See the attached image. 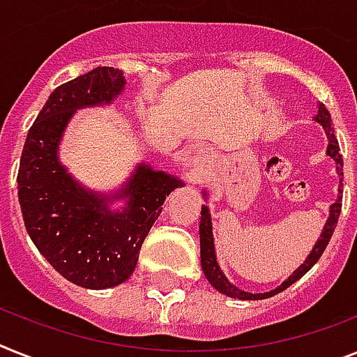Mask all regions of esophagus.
<instances>
[{"label": "esophagus", "mask_w": 357, "mask_h": 357, "mask_svg": "<svg viewBox=\"0 0 357 357\" xmlns=\"http://www.w3.org/2000/svg\"><path fill=\"white\" fill-rule=\"evenodd\" d=\"M188 178H190L191 184H197L200 181V172H202V153L193 151L188 158Z\"/></svg>", "instance_id": "34e87169"}]
</instances>
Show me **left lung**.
Returning <instances> with one entry per match:
<instances>
[{
  "label": "left lung",
  "mask_w": 357,
  "mask_h": 357,
  "mask_svg": "<svg viewBox=\"0 0 357 357\" xmlns=\"http://www.w3.org/2000/svg\"><path fill=\"white\" fill-rule=\"evenodd\" d=\"M321 128L325 129L326 140H328V146H326V157H331L335 164V173L340 176V185H337V199H335L334 204H331L328 208V219H326L325 226H323V231H321L317 243L314 244L312 252L308 253V257L305 259V263L301 266L294 270L290 278L284 279V281L279 284L278 288H273L270 291H264V294H252V291L241 290L238 287H235L234 282H229V279L226 278L225 272L220 270L219 261H217V253H215V241H213V225H211V213L210 208L206 204H202V210H200V225H199V235H200V266H202V272H204L206 279L210 282L211 287L215 288L220 294H225L228 297H234V299H241V301H257V299H266V297H272L279 291L287 290L288 287H291L294 282L299 281V279L305 275L308 270H310L314 264L319 261V257L325 252L326 244L331 241L332 234H334L335 225H337V219H340L341 213V199H343V158H341L340 153V144H337V138L334 135V128H332V119L328 109L323 104L317 105V114L314 116ZM204 200L208 199V193L202 191Z\"/></svg>",
  "instance_id": "8db88e82"
}]
</instances>
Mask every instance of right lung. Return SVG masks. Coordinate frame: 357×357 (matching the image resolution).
<instances>
[{"instance_id": "right-lung-1", "label": "right lung", "mask_w": 357, "mask_h": 357, "mask_svg": "<svg viewBox=\"0 0 357 357\" xmlns=\"http://www.w3.org/2000/svg\"><path fill=\"white\" fill-rule=\"evenodd\" d=\"M126 84L122 70L96 67L56 87L29 129L17 172V199L34 246L67 281L91 290L131 278L164 200L184 185L138 162L119 190L104 193L79 184L61 164V138L76 111L113 104ZM119 199L123 206L113 208Z\"/></svg>"}]
</instances>
